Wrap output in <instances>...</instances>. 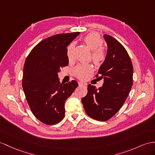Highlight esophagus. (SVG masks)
<instances>
[{
	"mask_svg": "<svg viewBox=\"0 0 155 155\" xmlns=\"http://www.w3.org/2000/svg\"><path fill=\"white\" fill-rule=\"evenodd\" d=\"M78 85L79 86H82V85H86V84L84 82H78Z\"/></svg>",
	"mask_w": 155,
	"mask_h": 155,
	"instance_id": "1",
	"label": "esophagus"
}]
</instances>
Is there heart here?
Segmentation results:
<instances>
[{"instance_id":"heart-1","label":"heart","mask_w":155,"mask_h":155,"mask_svg":"<svg viewBox=\"0 0 155 155\" xmlns=\"http://www.w3.org/2000/svg\"><path fill=\"white\" fill-rule=\"evenodd\" d=\"M84 41L86 46L93 50L92 55L94 63L96 65H100L106 58L105 51L101 47L104 45V41L97 33H90L84 37ZM74 46L75 44L73 42L67 48V56L69 60L73 59ZM92 71V67L90 65H78L74 69L73 73L78 78L84 80L88 77Z\"/></svg>"}]
</instances>
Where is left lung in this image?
<instances>
[{
  "mask_svg": "<svg viewBox=\"0 0 155 155\" xmlns=\"http://www.w3.org/2000/svg\"><path fill=\"white\" fill-rule=\"evenodd\" d=\"M107 53L96 77L104 79L96 89L88 85V93L82 98L86 114L92 118L107 121L112 118L126 100L133 84V65L125 48L113 37L104 35Z\"/></svg>",
  "mask_w": 155,
  "mask_h": 155,
  "instance_id": "1",
  "label": "left lung"
}]
</instances>
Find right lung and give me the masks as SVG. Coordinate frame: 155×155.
Here are the masks:
<instances>
[{"mask_svg":"<svg viewBox=\"0 0 155 155\" xmlns=\"http://www.w3.org/2000/svg\"><path fill=\"white\" fill-rule=\"evenodd\" d=\"M79 34H58L43 40L25 59L23 90L34 116L45 124L54 125L62 120L65 102L78 86L75 81L60 83L58 73L68 65L67 46Z\"/></svg>","mask_w":155,"mask_h":155,"instance_id":"add662e5","label":"right lung"}]
</instances>
